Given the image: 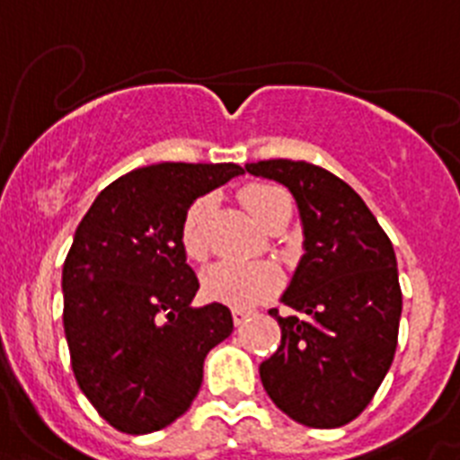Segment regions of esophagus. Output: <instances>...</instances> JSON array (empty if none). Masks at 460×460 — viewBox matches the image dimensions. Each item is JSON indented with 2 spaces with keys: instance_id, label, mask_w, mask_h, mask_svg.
I'll list each match as a JSON object with an SVG mask.
<instances>
[{
  "instance_id": "esophagus-1",
  "label": "esophagus",
  "mask_w": 460,
  "mask_h": 460,
  "mask_svg": "<svg viewBox=\"0 0 460 460\" xmlns=\"http://www.w3.org/2000/svg\"><path fill=\"white\" fill-rule=\"evenodd\" d=\"M231 314H234V324L235 326H241L243 322H245L247 317H252V310H243V307H234V310H231Z\"/></svg>"
}]
</instances>
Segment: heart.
Segmentation results:
<instances>
[{
	"label": "heart",
	"mask_w": 460,
	"mask_h": 460,
	"mask_svg": "<svg viewBox=\"0 0 460 460\" xmlns=\"http://www.w3.org/2000/svg\"><path fill=\"white\" fill-rule=\"evenodd\" d=\"M245 210L257 225H266L270 215L287 199L282 190L273 185H250L241 191ZM213 208V197H201L191 203L182 215L181 245L182 252L194 261H201L208 254V215ZM278 287V275L266 263H210L201 273V291L208 301L225 303L231 307H252L270 296Z\"/></svg>",
	"instance_id": "heart-1"
}]
</instances>
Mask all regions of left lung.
<instances>
[{"label": "left lung", "instance_id": "obj_1", "mask_svg": "<svg viewBox=\"0 0 460 460\" xmlns=\"http://www.w3.org/2000/svg\"><path fill=\"white\" fill-rule=\"evenodd\" d=\"M247 173L294 194L305 254L282 303V341L259 366L270 401L310 429H338L368 407L398 345L402 294L389 235L357 191L307 162L266 159Z\"/></svg>", "mask_w": 460, "mask_h": 460}]
</instances>
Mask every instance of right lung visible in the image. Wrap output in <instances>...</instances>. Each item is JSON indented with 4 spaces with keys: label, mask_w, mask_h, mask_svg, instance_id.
I'll return each instance as SVG.
<instances>
[{
    "label": "right lung",
    "mask_w": 460,
    "mask_h": 460,
    "mask_svg": "<svg viewBox=\"0 0 460 460\" xmlns=\"http://www.w3.org/2000/svg\"><path fill=\"white\" fill-rule=\"evenodd\" d=\"M238 164L162 162L111 182L64 259V335L75 382L113 429L146 435L190 410L203 358L234 331L229 307H191L199 279L181 245L187 208Z\"/></svg>",
    "instance_id": "right-lung-1"
}]
</instances>
